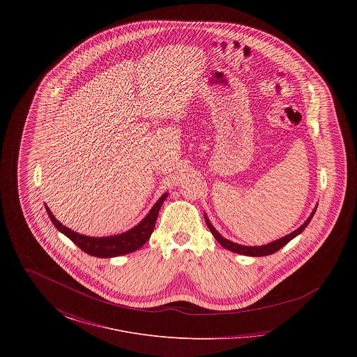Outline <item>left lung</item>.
<instances>
[{
    "mask_svg": "<svg viewBox=\"0 0 357 357\" xmlns=\"http://www.w3.org/2000/svg\"><path fill=\"white\" fill-rule=\"evenodd\" d=\"M316 208H317V207H314L313 213L310 214V217L306 220L305 223H304L301 227H298L297 230H294L293 233H290L288 236H285V237H282L281 239H277V241H274V242H271V243H268V245H264V246H242V245L234 243V242H231V241L222 237L221 234L213 227V225L207 220L206 215H204V220H206V223H207V227H208L210 231L213 233V236L215 237V239L221 243V246H223L225 249H227V250H230V252H234V253H238V255L262 257V255H273V253L278 252L281 248H284V246L288 243L289 241H291L293 238L297 237V236L305 229L306 226H307V223L310 222V220L313 218V215H314V213H316Z\"/></svg>",
    "mask_w": 357,
    "mask_h": 357,
    "instance_id": "8db88e82",
    "label": "left lung"
}]
</instances>
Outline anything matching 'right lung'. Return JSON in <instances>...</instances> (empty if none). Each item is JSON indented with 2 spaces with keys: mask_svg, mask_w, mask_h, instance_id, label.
I'll return each mask as SVG.
<instances>
[{
  "mask_svg": "<svg viewBox=\"0 0 357 357\" xmlns=\"http://www.w3.org/2000/svg\"><path fill=\"white\" fill-rule=\"evenodd\" d=\"M166 198H167V194H165L155 204L151 211L147 214V217L134 229H131L127 233L119 234V236H114V237L93 238L79 234L57 221L53 217L48 206H45V208H47V213H48L51 221L53 222V225L57 227V230H60L63 234H66L84 253L93 255V257H99V258H111V257L132 253L137 249H140L149 241V238L151 237V234H153L155 222H156L158 214H159V208Z\"/></svg>",
  "mask_w": 357,
  "mask_h": 357,
  "instance_id": "add662e5",
  "label": "right lung"
}]
</instances>
